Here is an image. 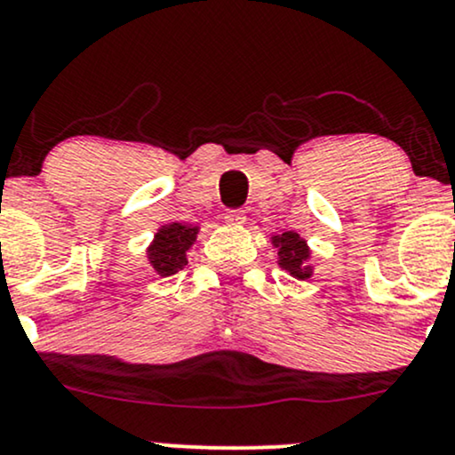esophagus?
Here are the masks:
<instances>
[{
    "instance_id": "esophagus-1",
    "label": "esophagus",
    "mask_w": 455,
    "mask_h": 455,
    "mask_svg": "<svg viewBox=\"0 0 455 455\" xmlns=\"http://www.w3.org/2000/svg\"><path fill=\"white\" fill-rule=\"evenodd\" d=\"M224 220H227V224H233V227H239V224L245 222V212L243 210H227V213H224Z\"/></svg>"
}]
</instances>
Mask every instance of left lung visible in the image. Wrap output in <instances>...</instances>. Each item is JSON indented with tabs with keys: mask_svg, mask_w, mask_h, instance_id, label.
<instances>
[{
	"mask_svg": "<svg viewBox=\"0 0 455 455\" xmlns=\"http://www.w3.org/2000/svg\"><path fill=\"white\" fill-rule=\"evenodd\" d=\"M274 245L278 248V257H280V265L286 271L297 275V278H307L310 275V267L304 265V260L310 254L307 245L299 235L293 231H286L282 235H275L274 237Z\"/></svg>",
	"mask_w": 455,
	"mask_h": 455,
	"instance_id": "8db88e82",
	"label": "left lung"
}]
</instances>
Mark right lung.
<instances>
[{
	"label": "right lung",
	"instance_id": "1",
	"mask_svg": "<svg viewBox=\"0 0 455 455\" xmlns=\"http://www.w3.org/2000/svg\"><path fill=\"white\" fill-rule=\"evenodd\" d=\"M196 227H188V224L173 222L169 227L160 228L156 235L154 243L148 250L149 263L160 275H171L177 269H181L188 263L186 252L192 242L196 239Z\"/></svg>",
	"mask_w": 455,
	"mask_h": 455
}]
</instances>
